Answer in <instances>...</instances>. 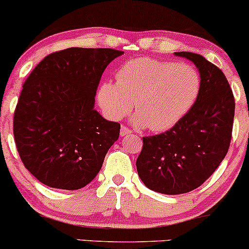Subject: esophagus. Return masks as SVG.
I'll list each match as a JSON object with an SVG mask.
<instances>
[{
    "label": "esophagus",
    "instance_id": "obj_1",
    "mask_svg": "<svg viewBox=\"0 0 249 249\" xmlns=\"http://www.w3.org/2000/svg\"><path fill=\"white\" fill-rule=\"evenodd\" d=\"M132 133V131L130 130V128H127L126 126H122L121 127V136L122 137H125V136H128V134Z\"/></svg>",
    "mask_w": 249,
    "mask_h": 249
}]
</instances>
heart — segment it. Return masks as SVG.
I'll return each instance as SVG.
<instances>
[{"mask_svg":"<svg viewBox=\"0 0 249 249\" xmlns=\"http://www.w3.org/2000/svg\"><path fill=\"white\" fill-rule=\"evenodd\" d=\"M201 91L198 70L187 63L138 57L117 71V82L98 89V103L107 117L121 119L132 110L139 127L162 132L176 126L190 112Z\"/></svg>","mask_w":249,"mask_h":249,"instance_id":"heart-1","label":"heart"}]
</instances>
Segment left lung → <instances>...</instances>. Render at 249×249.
Instances as JSON below:
<instances>
[{
    "label": "left lung",
    "mask_w": 249,
    "mask_h": 249,
    "mask_svg": "<svg viewBox=\"0 0 249 249\" xmlns=\"http://www.w3.org/2000/svg\"><path fill=\"white\" fill-rule=\"evenodd\" d=\"M174 55L194 63L201 77L198 101L176 126L142 138L137 171L145 186L164 194H181L201 186L230 148L235 102L227 78L198 53Z\"/></svg>",
    "instance_id": "1"
}]
</instances>
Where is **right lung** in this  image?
I'll return each instance as SVG.
<instances>
[{
    "instance_id": "add662e5",
    "label": "right lung",
    "mask_w": 249,
    "mask_h": 249,
    "mask_svg": "<svg viewBox=\"0 0 249 249\" xmlns=\"http://www.w3.org/2000/svg\"><path fill=\"white\" fill-rule=\"evenodd\" d=\"M115 49L69 48L43 58L24 82L14 137L25 168L42 184L79 190L92 181L121 125L95 108L101 77Z\"/></svg>"
}]
</instances>
